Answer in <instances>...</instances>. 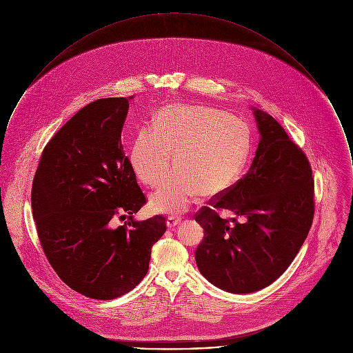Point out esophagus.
<instances>
[{"label": "esophagus", "instance_id": "1", "mask_svg": "<svg viewBox=\"0 0 353 353\" xmlns=\"http://www.w3.org/2000/svg\"><path fill=\"white\" fill-rule=\"evenodd\" d=\"M181 220H182L181 216H178V214H171V216H168V219H167V225H168L170 228H172V227L178 225V224L181 223Z\"/></svg>", "mask_w": 353, "mask_h": 353}]
</instances>
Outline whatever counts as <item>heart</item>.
Segmentation results:
<instances>
[{
	"label": "heart",
	"mask_w": 353,
	"mask_h": 353,
	"mask_svg": "<svg viewBox=\"0 0 353 353\" xmlns=\"http://www.w3.org/2000/svg\"><path fill=\"white\" fill-rule=\"evenodd\" d=\"M248 126L228 114L202 105H168L134 137L130 163L139 179L150 188L167 178L172 152L178 165L152 197L161 212L186 210L200 196L230 190L241 178L249 156Z\"/></svg>",
	"instance_id": "1"
}]
</instances>
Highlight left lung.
I'll return each mask as SVG.
<instances>
[{
    "instance_id": "left-lung-1",
    "label": "left lung",
    "mask_w": 353,
    "mask_h": 353,
    "mask_svg": "<svg viewBox=\"0 0 353 353\" xmlns=\"http://www.w3.org/2000/svg\"><path fill=\"white\" fill-rule=\"evenodd\" d=\"M261 134L250 170L230 190L202 206L196 250L202 276L232 294H250L276 281L301 250L314 217L310 161L268 112L254 108ZM227 208L241 215L221 219Z\"/></svg>"
}]
</instances>
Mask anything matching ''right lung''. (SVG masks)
Wrapping results in <instances>:
<instances>
[{
	"label": "right lung",
	"mask_w": 353,
	"mask_h": 353,
	"mask_svg": "<svg viewBox=\"0 0 353 353\" xmlns=\"http://www.w3.org/2000/svg\"><path fill=\"white\" fill-rule=\"evenodd\" d=\"M129 99H98L76 112L45 147L32 182L34 220L52 269L98 301L145 277L152 246L167 230L160 214L133 219L147 199L121 141Z\"/></svg>",
	"instance_id": "add662e5"
}]
</instances>
